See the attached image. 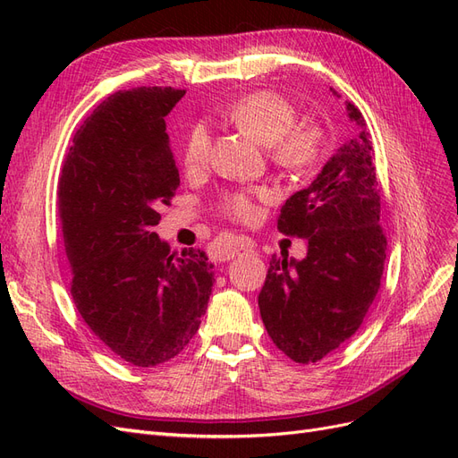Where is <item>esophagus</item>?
<instances>
[{"label":"esophagus","instance_id":"obj_1","mask_svg":"<svg viewBox=\"0 0 458 458\" xmlns=\"http://www.w3.org/2000/svg\"><path fill=\"white\" fill-rule=\"evenodd\" d=\"M248 252H254V244H252L250 241L237 239V241H233V242L225 248V252L221 254V258H224V259H233V258H237V256H241V254H248Z\"/></svg>","mask_w":458,"mask_h":458}]
</instances>
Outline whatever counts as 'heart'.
<instances>
[{
    "mask_svg": "<svg viewBox=\"0 0 458 458\" xmlns=\"http://www.w3.org/2000/svg\"><path fill=\"white\" fill-rule=\"evenodd\" d=\"M224 118L233 126L252 135L267 147L271 162L286 174L303 175L311 172L323 157L325 133L315 123H300L296 106L275 91H254L224 108ZM212 155V135L204 123H192L187 131L182 160L189 174L206 170ZM261 191L229 192L221 200V210L229 217L248 221L254 217L252 197Z\"/></svg>",
    "mask_w": 458,
    "mask_h": 458,
    "instance_id": "1",
    "label": "heart"
}]
</instances>
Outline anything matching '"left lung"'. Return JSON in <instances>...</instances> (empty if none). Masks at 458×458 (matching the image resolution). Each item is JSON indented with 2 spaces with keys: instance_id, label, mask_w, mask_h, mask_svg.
<instances>
[{
  "instance_id": "obj_1",
  "label": "left lung",
  "mask_w": 458,
  "mask_h": 458,
  "mask_svg": "<svg viewBox=\"0 0 458 458\" xmlns=\"http://www.w3.org/2000/svg\"><path fill=\"white\" fill-rule=\"evenodd\" d=\"M336 95V91L332 89ZM357 135L323 165L313 183L290 197L276 227L308 241L296 261L271 256L258 296L273 344L296 363H317L350 340L380 288L386 237L380 227V187L367 123L345 103Z\"/></svg>"
}]
</instances>
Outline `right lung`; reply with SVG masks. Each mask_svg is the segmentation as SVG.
<instances>
[{"label":"right lung","mask_w":458,"mask_h":458,"mask_svg":"<svg viewBox=\"0 0 458 458\" xmlns=\"http://www.w3.org/2000/svg\"><path fill=\"white\" fill-rule=\"evenodd\" d=\"M174 88L116 91L76 131L59 179V217L76 310L135 367L170 361L197 335L214 266L195 248L170 252L152 227L179 187L165 116Z\"/></svg>","instance_id":"obj_1"}]
</instances>
